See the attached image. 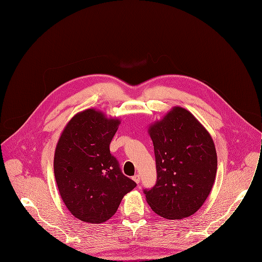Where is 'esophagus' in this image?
Instances as JSON below:
<instances>
[{
	"instance_id": "obj_1",
	"label": "esophagus",
	"mask_w": 262,
	"mask_h": 262,
	"mask_svg": "<svg viewBox=\"0 0 262 262\" xmlns=\"http://www.w3.org/2000/svg\"><path fill=\"white\" fill-rule=\"evenodd\" d=\"M132 179H133V181L136 182L137 184L140 182V177H139V175H134V176L132 177Z\"/></svg>"
}]
</instances>
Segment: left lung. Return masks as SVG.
<instances>
[{"mask_svg":"<svg viewBox=\"0 0 262 262\" xmlns=\"http://www.w3.org/2000/svg\"><path fill=\"white\" fill-rule=\"evenodd\" d=\"M158 180L144 190L147 204L159 216L182 219L195 213L213 187L217 154L208 130L187 110L173 106L148 126Z\"/></svg>","mask_w":262,"mask_h":262,"instance_id":"8db88e82","label":"left lung"}]
</instances>
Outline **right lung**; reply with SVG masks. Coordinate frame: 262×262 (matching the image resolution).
Instances as JSON below:
<instances>
[{
	"label": "right lung",
	"instance_id": "obj_1",
	"mask_svg": "<svg viewBox=\"0 0 262 262\" xmlns=\"http://www.w3.org/2000/svg\"><path fill=\"white\" fill-rule=\"evenodd\" d=\"M121 120L96 108L77 113L63 128L54 152V175L69 211L81 221L99 224L117 212L136 183L111 155L110 143Z\"/></svg>",
	"mask_w": 262,
	"mask_h": 262
}]
</instances>
